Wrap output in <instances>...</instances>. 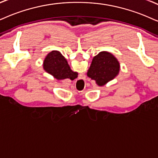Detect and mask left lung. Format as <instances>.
<instances>
[{
	"instance_id": "left-lung-1",
	"label": "left lung",
	"mask_w": 158,
	"mask_h": 158,
	"mask_svg": "<svg viewBox=\"0 0 158 158\" xmlns=\"http://www.w3.org/2000/svg\"><path fill=\"white\" fill-rule=\"evenodd\" d=\"M119 62L114 55L103 51L93 57L87 75L95 80L98 85L102 87L119 74Z\"/></svg>"
}]
</instances>
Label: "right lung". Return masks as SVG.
Instances as JSON below:
<instances>
[{"label": "right lung", "mask_w": 158, "mask_h": 158, "mask_svg": "<svg viewBox=\"0 0 158 158\" xmlns=\"http://www.w3.org/2000/svg\"><path fill=\"white\" fill-rule=\"evenodd\" d=\"M43 68L46 72L53 76L57 80L65 79L73 80L77 75L71 69L64 56L57 50L47 54L44 60Z\"/></svg>", "instance_id": "obj_1"}]
</instances>
